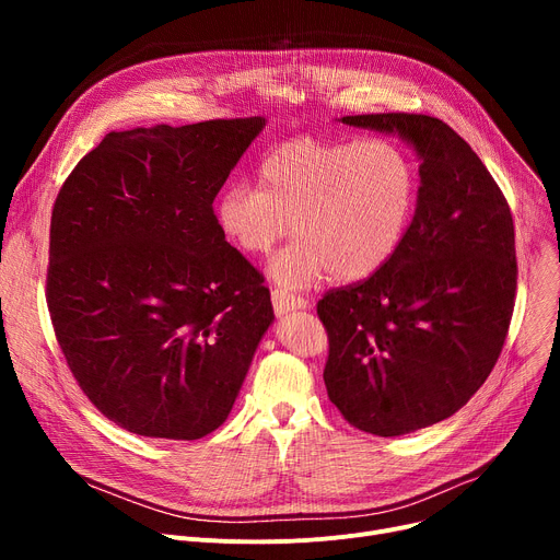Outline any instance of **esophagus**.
Wrapping results in <instances>:
<instances>
[{
  "mask_svg": "<svg viewBox=\"0 0 560 560\" xmlns=\"http://www.w3.org/2000/svg\"><path fill=\"white\" fill-rule=\"evenodd\" d=\"M272 306H275V313L281 317V315H285L290 311L308 308V302L304 298H300V295H290V292L275 288L272 290Z\"/></svg>",
  "mask_w": 560,
  "mask_h": 560,
  "instance_id": "1",
  "label": "esophagus"
}]
</instances>
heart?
Returning <instances> with one entry per match:
<instances>
[{
  "mask_svg": "<svg viewBox=\"0 0 560 560\" xmlns=\"http://www.w3.org/2000/svg\"><path fill=\"white\" fill-rule=\"evenodd\" d=\"M418 176L399 147L384 138L292 140L258 165V186L226 184L213 206L222 238L249 256L268 254L283 288H308L327 275L361 281L393 258L416 209Z\"/></svg>",
  "mask_w": 560,
  "mask_h": 560,
  "instance_id": "1",
  "label": "heart"
}]
</instances>
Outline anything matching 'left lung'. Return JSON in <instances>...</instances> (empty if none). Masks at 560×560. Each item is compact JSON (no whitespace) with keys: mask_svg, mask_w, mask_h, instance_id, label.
Listing matches in <instances>:
<instances>
[{"mask_svg":"<svg viewBox=\"0 0 560 560\" xmlns=\"http://www.w3.org/2000/svg\"><path fill=\"white\" fill-rule=\"evenodd\" d=\"M340 122L399 136L420 159L416 215L393 258L317 302L329 399L351 427L404 435L454 416L502 354L517 288L513 215L472 147L438 117Z\"/></svg>","mask_w":560,"mask_h":560,"instance_id":"left-lung-1","label":"left lung"}]
</instances>
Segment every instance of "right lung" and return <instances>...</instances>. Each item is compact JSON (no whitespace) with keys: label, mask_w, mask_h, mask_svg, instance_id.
Segmentation results:
<instances>
[{"label":"right lung","mask_w":560,"mask_h":560,"mask_svg":"<svg viewBox=\"0 0 560 560\" xmlns=\"http://www.w3.org/2000/svg\"><path fill=\"white\" fill-rule=\"evenodd\" d=\"M265 117L110 131L58 192L47 306L77 384L147 438L197 440L231 413L275 319L213 199Z\"/></svg>","instance_id":"add662e5"}]
</instances>
